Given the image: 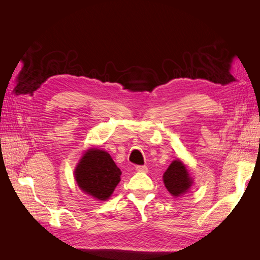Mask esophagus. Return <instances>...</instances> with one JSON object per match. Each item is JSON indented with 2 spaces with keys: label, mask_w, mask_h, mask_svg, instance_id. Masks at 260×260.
I'll list each match as a JSON object with an SVG mask.
<instances>
[{
  "label": "esophagus",
  "mask_w": 260,
  "mask_h": 260,
  "mask_svg": "<svg viewBox=\"0 0 260 260\" xmlns=\"http://www.w3.org/2000/svg\"><path fill=\"white\" fill-rule=\"evenodd\" d=\"M136 170L139 171V172H147V167L142 166V165H139V166L136 167Z\"/></svg>",
  "instance_id": "1"
}]
</instances>
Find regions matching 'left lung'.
Here are the masks:
<instances>
[{"instance_id": "obj_1", "label": "left lung", "mask_w": 260, "mask_h": 260, "mask_svg": "<svg viewBox=\"0 0 260 260\" xmlns=\"http://www.w3.org/2000/svg\"><path fill=\"white\" fill-rule=\"evenodd\" d=\"M164 183L170 194L174 196H180L190 188L192 180L183 162L175 160L170 164L164 174Z\"/></svg>"}]
</instances>
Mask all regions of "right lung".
Instances as JSON below:
<instances>
[{
    "label": "right lung",
    "instance_id": "add662e5",
    "mask_svg": "<svg viewBox=\"0 0 260 260\" xmlns=\"http://www.w3.org/2000/svg\"><path fill=\"white\" fill-rule=\"evenodd\" d=\"M120 169L111 155L101 149L91 148L86 152L75 171L81 190L100 201H106L120 181Z\"/></svg>",
    "mask_w": 260,
    "mask_h": 260
}]
</instances>
